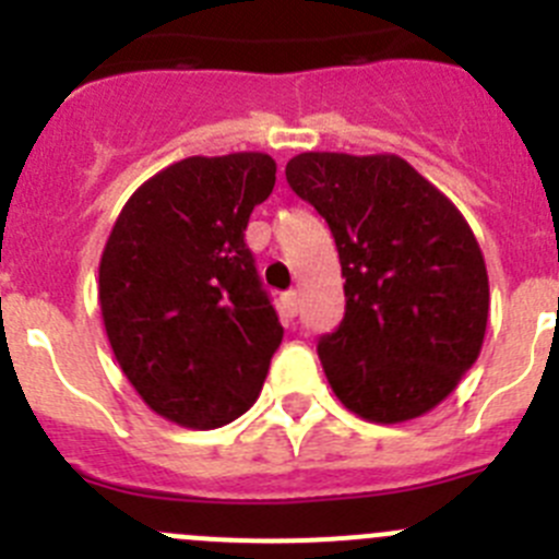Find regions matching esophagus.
I'll return each mask as SVG.
<instances>
[{"mask_svg":"<svg viewBox=\"0 0 559 559\" xmlns=\"http://www.w3.org/2000/svg\"><path fill=\"white\" fill-rule=\"evenodd\" d=\"M283 308L288 316H296V310H299V294H296V290L283 294Z\"/></svg>","mask_w":559,"mask_h":559,"instance_id":"esophagus-1","label":"esophagus"}]
</instances>
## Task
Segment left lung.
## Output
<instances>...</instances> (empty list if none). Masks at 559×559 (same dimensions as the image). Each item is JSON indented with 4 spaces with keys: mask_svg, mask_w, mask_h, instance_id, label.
Segmentation results:
<instances>
[{
    "mask_svg": "<svg viewBox=\"0 0 559 559\" xmlns=\"http://www.w3.org/2000/svg\"><path fill=\"white\" fill-rule=\"evenodd\" d=\"M285 179L338 249L347 308L319 338L335 397L386 426L431 412L476 364L490 313L462 212L392 153H299Z\"/></svg>",
    "mask_w": 559,
    "mask_h": 559,
    "instance_id": "left-lung-1",
    "label": "left lung"
}]
</instances>
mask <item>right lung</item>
Here are the masks:
<instances>
[{
    "mask_svg": "<svg viewBox=\"0 0 559 559\" xmlns=\"http://www.w3.org/2000/svg\"><path fill=\"white\" fill-rule=\"evenodd\" d=\"M269 153L190 156L133 192L100 257L114 358L147 406L221 428L254 406L283 324L243 231L271 195Z\"/></svg>",
    "mask_w": 559,
    "mask_h": 559,
    "instance_id": "obj_1",
    "label": "right lung"
}]
</instances>
